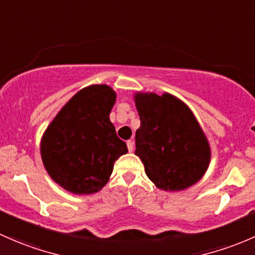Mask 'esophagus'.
Listing matches in <instances>:
<instances>
[{
  "label": "esophagus",
  "mask_w": 255,
  "mask_h": 255,
  "mask_svg": "<svg viewBox=\"0 0 255 255\" xmlns=\"http://www.w3.org/2000/svg\"><path fill=\"white\" fill-rule=\"evenodd\" d=\"M127 146H128V152H131L133 149V142L131 140H128V142H127Z\"/></svg>",
  "instance_id": "esophagus-1"
}]
</instances>
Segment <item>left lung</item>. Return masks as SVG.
<instances>
[{
	"mask_svg": "<svg viewBox=\"0 0 255 255\" xmlns=\"http://www.w3.org/2000/svg\"><path fill=\"white\" fill-rule=\"evenodd\" d=\"M141 125L135 154L147 177L162 190H184L203 178L211 149L203 128L189 109L169 93H136Z\"/></svg>",
	"mask_w": 255,
	"mask_h": 255,
	"instance_id": "left-lung-1",
	"label": "left lung"
}]
</instances>
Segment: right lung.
I'll use <instances>...</instances> for the list:
<instances>
[{"label": "right lung", "instance_id": "add662e5", "mask_svg": "<svg viewBox=\"0 0 255 255\" xmlns=\"http://www.w3.org/2000/svg\"><path fill=\"white\" fill-rule=\"evenodd\" d=\"M117 94L109 86L81 89L57 113L44 132L40 153L55 183L70 193L83 195L108 183L114 162L128 153L117 136L109 114Z\"/></svg>", "mask_w": 255, "mask_h": 255}]
</instances>
